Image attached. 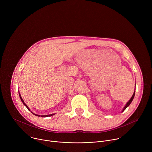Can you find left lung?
<instances>
[{
    "mask_svg": "<svg viewBox=\"0 0 152 152\" xmlns=\"http://www.w3.org/2000/svg\"><path fill=\"white\" fill-rule=\"evenodd\" d=\"M135 91H134V94H133V95H132V97L131 98V99H130L129 100V102L126 103V106L124 107V108H123V111H124L126 108H127V106H129V105H130V104L131 103V102H132V100H133V99H134V96H135Z\"/></svg>",
    "mask_w": 152,
    "mask_h": 152,
    "instance_id": "8db88e82",
    "label": "left lung"
}]
</instances>
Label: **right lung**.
Returning <instances> with one entry per match:
<instances>
[{
    "mask_svg": "<svg viewBox=\"0 0 152 152\" xmlns=\"http://www.w3.org/2000/svg\"><path fill=\"white\" fill-rule=\"evenodd\" d=\"M19 96H20V99H21V102H23V104L24 105H25L26 106V107H27V109L28 110H29V107H28V106L25 103V102H24V101H23V100L22 99V98H21V96H20V93H19ZM32 114H34V113H32ZM55 114H50V115H41V117H50V116H52V115H53ZM35 115H37V116H38V117H39L40 115H37V114H35Z\"/></svg>",
    "mask_w": 152,
    "mask_h": 152,
    "instance_id": "1",
    "label": "right lung"
}]
</instances>
